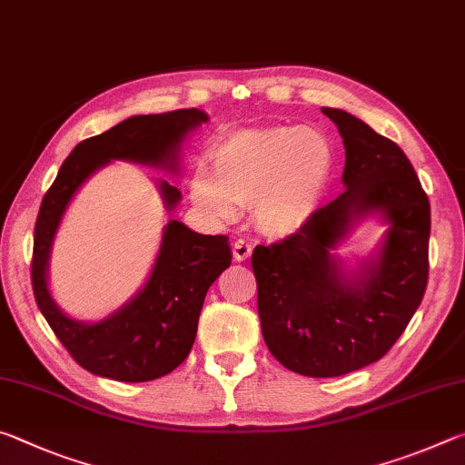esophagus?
Here are the masks:
<instances>
[{
    "label": "esophagus",
    "mask_w": 465,
    "mask_h": 465,
    "mask_svg": "<svg viewBox=\"0 0 465 465\" xmlns=\"http://www.w3.org/2000/svg\"><path fill=\"white\" fill-rule=\"evenodd\" d=\"M252 254V246L246 240H235L233 242V258L238 262H243Z\"/></svg>",
    "instance_id": "obj_1"
}]
</instances>
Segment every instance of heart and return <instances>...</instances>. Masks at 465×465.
Returning <instances> with one entry per match:
<instances>
[{"instance_id": "heart-1", "label": "heart", "mask_w": 465, "mask_h": 465, "mask_svg": "<svg viewBox=\"0 0 465 465\" xmlns=\"http://www.w3.org/2000/svg\"><path fill=\"white\" fill-rule=\"evenodd\" d=\"M213 167L193 174V199L215 222H233L242 203L271 238H289L308 225L324 199L334 149L324 133L299 124L240 129L219 141Z\"/></svg>"}]
</instances>
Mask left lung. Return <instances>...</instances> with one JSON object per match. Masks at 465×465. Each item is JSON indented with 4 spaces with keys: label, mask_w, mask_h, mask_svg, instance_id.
Here are the masks:
<instances>
[{
    "label": "left lung",
    "mask_w": 465,
    "mask_h": 465,
    "mask_svg": "<svg viewBox=\"0 0 465 465\" xmlns=\"http://www.w3.org/2000/svg\"><path fill=\"white\" fill-rule=\"evenodd\" d=\"M344 143V193L302 232L252 252L258 316L272 357L308 377H338L380 361L422 302L430 204L393 141L341 108H322ZM369 214L389 223L357 272L333 250Z\"/></svg>",
    "instance_id": "obj_1"
}]
</instances>
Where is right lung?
<instances>
[{
	"label": "right lung",
	"mask_w": 465,
	"mask_h": 465,
	"mask_svg": "<svg viewBox=\"0 0 465 465\" xmlns=\"http://www.w3.org/2000/svg\"><path fill=\"white\" fill-rule=\"evenodd\" d=\"M207 121L199 108L131 116L77 143L45 194L35 225V297L53 332L85 371L131 383L174 371L193 349L204 295L232 264V250L225 235L196 233L170 219L145 285L104 320L82 322L67 316L49 291L51 248L67 204L94 172L113 160L178 172L184 139ZM157 188L168 211L183 199L168 180L160 178Z\"/></svg>",
	"instance_id": "right-lung-1"
}]
</instances>
